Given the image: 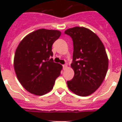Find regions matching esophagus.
<instances>
[{
	"label": "esophagus",
	"mask_w": 122,
	"mask_h": 122,
	"mask_svg": "<svg viewBox=\"0 0 122 122\" xmlns=\"http://www.w3.org/2000/svg\"><path fill=\"white\" fill-rule=\"evenodd\" d=\"M66 67H67V65L66 64H65V65H63V68L64 69H66Z\"/></svg>",
	"instance_id": "esophagus-1"
}]
</instances>
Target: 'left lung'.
Wrapping results in <instances>:
<instances>
[{
    "mask_svg": "<svg viewBox=\"0 0 122 122\" xmlns=\"http://www.w3.org/2000/svg\"><path fill=\"white\" fill-rule=\"evenodd\" d=\"M65 33L73 42V78L68 81L69 89L77 95L89 96L99 88L108 69V58L98 36L89 29L74 27Z\"/></svg>",
    "mask_w": 122,
    "mask_h": 122,
    "instance_id": "8db88e82",
    "label": "left lung"
}]
</instances>
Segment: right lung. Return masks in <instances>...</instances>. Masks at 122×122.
I'll use <instances>...</instances> for the list:
<instances>
[{
	"label": "right lung",
	"mask_w": 122,
	"mask_h": 122,
	"mask_svg": "<svg viewBox=\"0 0 122 122\" xmlns=\"http://www.w3.org/2000/svg\"><path fill=\"white\" fill-rule=\"evenodd\" d=\"M61 32L42 29L24 38L14 57V68L18 81L29 92L43 95L53 89L62 66L54 62L52 46Z\"/></svg>",
	"instance_id": "add662e5"
}]
</instances>
